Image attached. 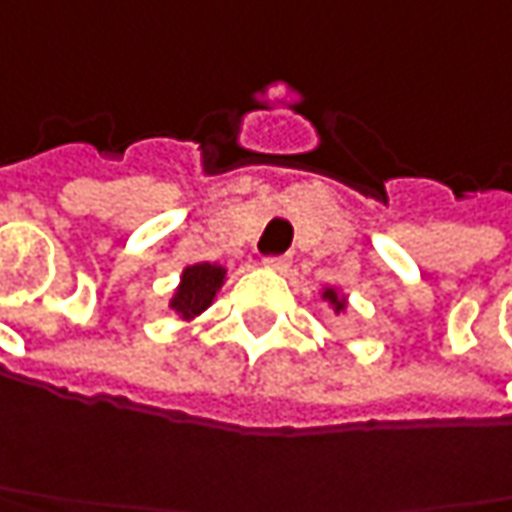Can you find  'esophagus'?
I'll use <instances>...</instances> for the list:
<instances>
[{"label":"esophagus","instance_id":"obj_1","mask_svg":"<svg viewBox=\"0 0 512 512\" xmlns=\"http://www.w3.org/2000/svg\"><path fill=\"white\" fill-rule=\"evenodd\" d=\"M289 257L286 255H277V257H266V260H263V266H266V269H274V272H286V269H289Z\"/></svg>","mask_w":512,"mask_h":512}]
</instances>
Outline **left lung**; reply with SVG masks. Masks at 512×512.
I'll list each match as a JSON object with an SVG mask.
<instances>
[{"label":"left lung","instance_id":"8db88e82","mask_svg":"<svg viewBox=\"0 0 512 512\" xmlns=\"http://www.w3.org/2000/svg\"><path fill=\"white\" fill-rule=\"evenodd\" d=\"M323 300H328V303H331L334 314H343V311H345V297L337 289L323 291Z\"/></svg>","mask_w":512,"mask_h":512}]
</instances>
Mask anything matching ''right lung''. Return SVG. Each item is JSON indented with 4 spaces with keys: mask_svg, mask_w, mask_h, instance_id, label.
<instances>
[{
    "mask_svg": "<svg viewBox=\"0 0 512 512\" xmlns=\"http://www.w3.org/2000/svg\"><path fill=\"white\" fill-rule=\"evenodd\" d=\"M223 280H226V269L218 263H195L186 266L181 274V283L169 300V309L175 311L181 320H192L201 311L212 306V300L218 297Z\"/></svg>",
    "mask_w": 512,
    "mask_h": 512,
    "instance_id": "1",
    "label": "right lung"
}]
</instances>
